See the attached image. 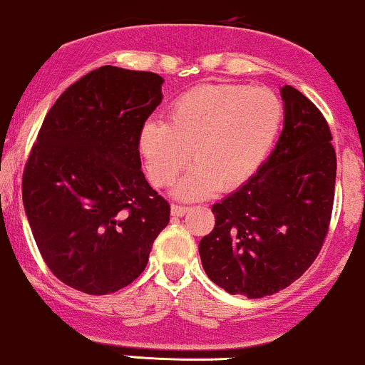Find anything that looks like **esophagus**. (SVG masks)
Wrapping results in <instances>:
<instances>
[{"mask_svg":"<svg viewBox=\"0 0 365 365\" xmlns=\"http://www.w3.org/2000/svg\"><path fill=\"white\" fill-rule=\"evenodd\" d=\"M170 212H173L174 217H182L190 212V208L182 207V205H173V207H170Z\"/></svg>","mask_w":365,"mask_h":365,"instance_id":"esophagus-1","label":"esophagus"}]
</instances>
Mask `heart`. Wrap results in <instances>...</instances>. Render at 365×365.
<instances>
[{"label":"heart","instance_id":"obj_1","mask_svg":"<svg viewBox=\"0 0 365 365\" xmlns=\"http://www.w3.org/2000/svg\"><path fill=\"white\" fill-rule=\"evenodd\" d=\"M284 118L273 90L246 85H205L170 104L167 121L141 128L138 147L153 186L175 184L182 200L229 192L247 182L267 158Z\"/></svg>","mask_w":365,"mask_h":365}]
</instances>
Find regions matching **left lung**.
<instances>
[{"mask_svg": "<svg viewBox=\"0 0 365 365\" xmlns=\"http://www.w3.org/2000/svg\"><path fill=\"white\" fill-rule=\"evenodd\" d=\"M285 121L258 173L212 207L215 227L200 241L213 284L259 299L284 290L318 258L335 200L336 153L321 110L282 87Z\"/></svg>", "mask_w": 365, "mask_h": 365, "instance_id": "8db88e82", "label": "left lung"}]
</instances>
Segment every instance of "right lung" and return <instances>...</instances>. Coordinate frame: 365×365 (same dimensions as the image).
Listing matches in <instances>:
<instances>
[{"instance_id": "right-lung-1", "label": "right lung", "mask_w": 365, "mask_h": 365, "mask_svg": "<svg viewBox=\"0 0 365 365\" xmlns=\"http://www.w3.org/2000/svg\"><path fill=\"white\" fill-rule=\"evenodd\" d=\"M162 76L101 66L59 96L21 178L34 239L53 275L90 295L141 275L170 205L140 169L141 128L162 102Z\"/></svg>"}]
</instances>
